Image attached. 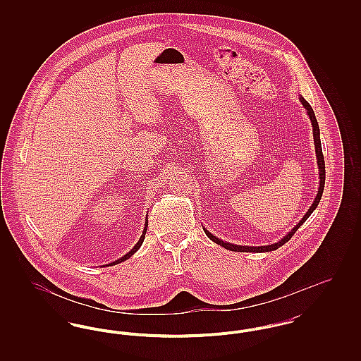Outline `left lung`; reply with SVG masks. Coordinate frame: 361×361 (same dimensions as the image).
Returning a JSON list of instances; mask_svg holds the SVG:
<instances>
[{
  "label": "left lung",
  "mask_w": 361,
  "mask_h": 361,
  "mask_svg": "<svg viewBox=\"0 0 361 361\" xmlns=\"http://www.w3.org/2000/svg\"><path fill=\"white\" fill-rule=\"evenodd\" d=\"M299 99H300V103L303 104V106L306 108V111H307V114H309L310 121H311V124H312L315 153H317V159H318L319 180H321V181H319V188H318L317 197H315L314 203L310 207L309 211L306 212V215L302 218V221L296 224L283 240L276 242L274 245H268V246H240V245H233V243H228V242H224V240L216 238L215 235H212L209 231H207L206 228H204V233H206V235L209 240H214L215 243H218V245H221V246H224V249H227V250H233V252H257V253H261V252H271V250L279 249V247L283 246L286 242H288V240H291V237L296 233V230L307 221V218L312 214V211L318 207L319 202H321V197H322V193H324V187H325V176H326L325 173H326V171H325V158H324V154H322V146H321V137H319V126H318V121H317L315 114H314L311 105H310L302 96H300Z\"/></svg>",
  "instance_id": "left-lung-1"
}]
</instances>
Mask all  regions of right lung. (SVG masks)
I'll list each match as a JSON object with an SVG mask.
<instances>
[{"label":"right lung","mask_w":361,"mask_h":361,"mask_svg":"<svg viewBox=\"0 0 361 361\" xmlns=\"http://www.w3.org/2000/svg\"><path fill=\"white\" fill-rule=\"evenodd\" d=\"M146 230H147V219H146V226H145V230H143V234H142V237H140V240H137V245L133 247V250L131 252H128L126 256H123V257L119 258V259H116V261H114L112 264H109V265H115V264H119L121 261H126V259H128V258L131 257L135 252H137V249L140 247V245L143 243V240H145V234H146Z\"/></svg>","instance_id":"add662e5"}]
</instances>
